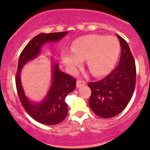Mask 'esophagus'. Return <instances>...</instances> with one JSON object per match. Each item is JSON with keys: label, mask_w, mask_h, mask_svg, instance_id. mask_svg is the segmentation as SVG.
<instances>
[{"label": "esophagus", "mask_w": 150, "mask_h": 150, "mask_svg": "<svg viewBox=\"0 0 150 150\" xmlns=\"http://www.w3.org/2000/svg\"><path fill=\"white\" fill-rule=\"evenodd\" d=\"M85 84H86V82L84 81V80H77V83H76V86H77V88H80L81 86H85Z\"/></svg>", "instance_id": "obj_1"}]
</instances>
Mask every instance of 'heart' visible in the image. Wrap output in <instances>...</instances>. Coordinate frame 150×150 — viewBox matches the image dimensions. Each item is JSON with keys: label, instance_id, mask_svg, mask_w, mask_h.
Returning <instances> with one entry per match:
<instances>
[{"label": "heart", "instance_id": "obj_1", "mask_svg": "<svg viewBox=\"0 0 150 150\" xmlns=\"http://www.w3.org/2000/svg\"><path fill=\"white\" fill-rule=\"evenodd\" d=\"M120 43L114 37L98 34L83 36L75 39L71 52H63L62 60L67 69L73 72L86 59L90 72L94 76H103L110 72L120 53Z\"/></svg>", "mask_w": 150, "mask_h": 150}]
</instances>
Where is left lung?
<instances>
[{"mask_svg":"<svg viewBox=\"0 0 150 150\" xmlns=\"http://www.w3.org/2000/svg\"><path fill=\"white\" fill-rule=\"evenodd\" d=\"M121 53L119 65L109 75L97 82L88 83L91 90L89 105L104 119L120 113L132 98L136 85V65L127 42L118 35Z\"/></svg>","mask_w":150,"mask_h":150,"instance_id":"8db88e82","label":"left lung"}]
</instances>
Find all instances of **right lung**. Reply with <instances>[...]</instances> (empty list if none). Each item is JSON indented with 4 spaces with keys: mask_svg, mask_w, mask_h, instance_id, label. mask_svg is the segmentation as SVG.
I'll return each instance as SVG.
<instances>
[{
    "mask_svg": "<svg viewBox=\"0 0 150 150\" xmlns=\"http://www.w3.org/2000/svg\"><path fill=\"white\" fill-rule=\"evenodd\" d=\"M67 34L68 31L38 34L26 45L18 59L16 86L20 101L25 111L34 120L46 125L57 124L65 119L68 110L64 100L66 96L76 88V79L68 74L61 72L58 64L55 63L53 65L52 81L48 93L42 102L37 103L30 101L25 96L21 86L20 72L25 64L39 55L44 44L57 42Z\"/></svg>",
    "mask_w": 150,
    "mask_h": 150,
    "instance_id": "add662e5",
    "label": "right lung"
}]
</instances>
